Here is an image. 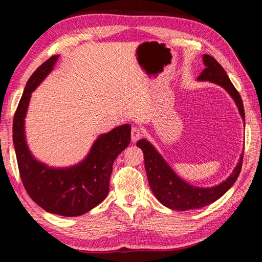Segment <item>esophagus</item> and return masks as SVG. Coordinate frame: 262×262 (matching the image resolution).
I'll use <instances>...</instances> for the list:
<instances>
[{"label":"esophagus","mask_w":262,"mask_h":262,"mask_svg":"<svg viewBox=\"0 0 262 262\" xmlns=\"http://www.w3.org/2000/svg\"><path fill=\"white\" fill-rule=\"evenodd\" d=\"M143 134H144V131H143V129L141 128V126H139V125L132 126L131 139H132L133 142H136V141H138L139 139H141L142 137H143Z\"/></svg>","instance_id":"34e87169"}]
</instances>
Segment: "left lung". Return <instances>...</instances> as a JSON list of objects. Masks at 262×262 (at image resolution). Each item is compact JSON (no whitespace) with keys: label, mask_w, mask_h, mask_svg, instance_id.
<instances>
[{"label":"left lung","mask_w":262,"mask_h":262,"mask_svg":"<svg viewBox=\"0 0 262 262\" xmlns=\"http://www.w3.org/2000/svg\"><path fill=\"white\" fill-rule=\"evenodd\" d=\"M203 61L205 69L198 77L200 81H210L220 86L231 94L235 102L238 106L239 113L245 118L244 105L239 93L229 80L225 70L212 55L204 54ZM137 145L141 147L144 154V164L147 173V179L153 193L165 207L172 210L186 211L203 208L223 195L231 188L239 176L243 166V156L235 167L234 171L225 181L219 186L211 188H200L187 184L179 178L166 164L163 157L145 139L140 140Z\"/></svg>","instance_id":"left-lung-1"}]
</instances>
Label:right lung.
<instances>
[{"instance_id": "right-lung-1", "label": "right lung", "mask_w": 262, "mask_h": 262, "mask_svg": "<svg viewBox=\"0 0 262 262\" xmlns=\"http://www.w3.org/2000/svg\"><path fill=\"white\" fill-rule=\"evenodd\" d=\"M58 55H52L28 80L13 120V142L19 176L26 192L47 212L77 216L89 212L105 199L117 156L129 145L131 125L123 124L102 134L81 164L67 169H54L37 162L28 150L24 118L30 94L52 70Z\"/></svg>"}]
</instances>
